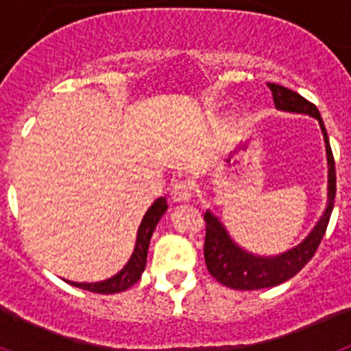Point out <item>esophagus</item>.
I'll use <instances>...</instances> for the list:
<instances>
[{"instance_id": "esophagus-1", "label": "esophagus", "mask_w": 351, "mask_h": 351, "mask_svg": "<svg viewBox=\"0 0 351 351\" xmlns=\"http://www.w3.org/2000/svg\"><path fill=\"white\" fill-rule=\"evenodd\" d=\"M170 197L176 204H184L190 202L191 197H193V191H191V184L186 181H179L172 186V191H170Z\"/></svg>"}]
</instances>
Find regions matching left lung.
Instances as JSON below:
<instances>
[{
    "label": "left lung",
    "mask_w": 351,
    "mask_h": 351,
    "mask_svg": "<svg viewBox=\"0 0 351 351\" xmlns=\"http://www.w3.org/2000/svg\"><path fill=\"white\" fill-rule=\"evenodd\" d=\"M272 91L274 105L281 112L304 114L311 116L318 121L322 135L325 142V153H327L328 167V184H327V206L322 213L320 219L313 226L306 237L290 250L278 253V255H256L244 250L235 243L228 234L226 226L223 225L218 216H214L209 209L204 214L206 219V244H204V256H206L207 271L214 280L234 290H262V288L278 287L297 274L300 269L313 258L325 230H327L328 219L332 214L334 197H336V167L334 156L328 144L327 130L324 126L320 112L313 104L299 93L280 86V84H267Z\"/></svg>",
    "instance_id": "left-lung-1"
}]
</instances>
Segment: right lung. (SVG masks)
<instances>
[{"label": "right lung", "instance_id": "obj_1", "mask_svg": "<svg viewBox=\"0 0 351 351\" xmlns=\"http://www.w3.org/2000/svg\"><path fill=\"white\" fill-rule=\"evenodd\" d=\"M169 209V204H167L165 197L156 198L151 207L147 209V213L144 214L142 218L141 226L137 230V239H135V247H133V253L130 256V260L126 262V265L121 269L117 274L110 276L104 281H96V283H75V281H68L71 287L82 288V290L95 291V293H119V291L128 290L130 287L137 283L141 280L142 272L145 269V262H147V250L149 243H151V237H153V232L156 228L158 221L161 219V216L167 213Z\"/></svg>", "mask_w": 351, "mask_h": 351}]
</instances>
